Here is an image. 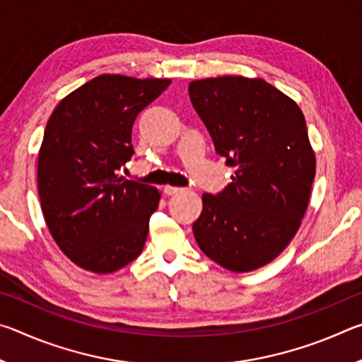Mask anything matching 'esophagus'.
Instances as JSON below:
<instances>
[{
	"instance_id": "34e87169",
	"label": "esophagus",
	"mask_w": 362,
	"mask_h": 362,
	"mask_svg": "<svg viewBox=\"0 0 362 362\" xmlns=\"http://www.w3.org/2000/svg\"><path fill=\"white\" fill-rule=\"evenodd\" d=\"M179 193H182V188H179V187H170V185L164 187V194H166V196H174V194H179Z\"/></svg>"
}]
</instances>
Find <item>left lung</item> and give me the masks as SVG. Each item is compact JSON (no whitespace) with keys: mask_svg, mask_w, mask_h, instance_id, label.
<instances>
[{"mask_svg":"<svg viewBox=\"0 0 362 362\" xmlns=\"http://www.w3.org/2000/svg\"><path fill=\"white\" fill-rule=\"evenodd\" d=\"M231 182L203 194L193 223L199 249L230 272L260 268L296 236L316 174L302 110L260 78L218 76L188 86Z\"/></svg>","mask_w":362,"mask_h":362,"instance_id":"8db88e82","label":"left lung"}]
</instances>
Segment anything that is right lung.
I'll return each mask as SVG.
<instances>
[{
    "label": "right lung",
    "instance_id": "obj_1",
    "mask_svg": "<svg viewBox=\"0 0 362 362\" xmlns=\"http://www.w3.org/2000/svg\"><path fill=\"white\" fill-rule=\"evenodd\" d=\"M169 84L100 75L60 100L47 121L38 153L42 216L60 250L83 269L113 273L142 252L161 194L116 173L134 155L137 115Z\"/></svg>",
    "mask_w": 362,
    "mask_h": 362
}]
</instances>
